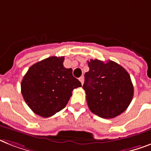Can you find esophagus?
Wrapping results in <instances>:
<instances>
[{
	"label": "esophagus",
	"mask_w": 151,
	"mask_h": 151,
	"mask_svg": "<svg viewBox=\"0 0 151 151\" xmlns=\"http://www.w3.org/2000/svg\"><path fill=\"white\" fill-rule=\"evenodd\" d=\"M79 81H80L81 83L83 85V83H84V78H83V77H81V78H79Z\"/></svg>",
	"instance_id": "1"
}]
</instances>
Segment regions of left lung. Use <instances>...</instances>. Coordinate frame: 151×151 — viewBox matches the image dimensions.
Instances as JSON below:
<instances>
[{"mask_svg": "<svg viewBox=\"0 0 151 151\" xmlns=\"http://www.w3.org/2000/svg\"><path fill=\"white\" fill-rule=\"evenodd\" d=\"M83 88L89 110L103 118H114L126 110L133 97V85L126 70L109 60L88 61Z\"/></svg>", "mask_w": 151, "mask_h": 151, "instance_id": "1", "label": "left lung"}]
</instances>
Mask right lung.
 <instances>
[{"label": "right lung", "instance_id": "right-lung-1", "mask_svg": "<svg viewBox=\"0 0 151 151\" xmlns=\"http://www.w3.org/2000/svg\"><path fill=\"white\" fill-rule=\"evenodd\" d=\"M64 56H52L29 68L21 82L25 102L33 112L43 117H51L63 110L74 88L81 83L65 68Z\"/></svg>", "mask_w": 151, "mask_h": 151}]
</instances>
